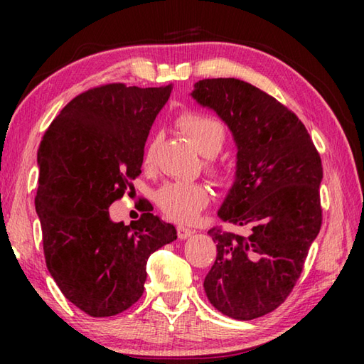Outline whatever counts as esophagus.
Returning a JSON list of instances; mask_svg holds the SVG:
<instances>
[{"mask_svg":"<svg viewBox=\"0 0 364 364\" xmlns=\"http://www.w3.org/2000/svg\"><path fill=\"white\" fill-rule=\"evenodd\" d=\"M176 231H178V237H180V239H188V237H191L192 235L196 233L194 230H191L188 227H183V225H178Z\"/></svg>","mask_w":364,"mask_h":364,"instance_id":"esophagus-1","label":"esophagus"}]
</instances>
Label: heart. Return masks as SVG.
I'll list each match as a JSON object with an SVG mask.
<instances>
[{"mask_svg":"<svg viewBox=\"0 0 364 364\" xmlns=\"http://www.w3.org/2000/svg\"><path fill=\"white\" fill-rule=\"evenodd\" d=\"M180 127L184 129L196 149L208 158L206 172L214 178L223 176V167L213 159L225 144V128L219 120L202 112L184 114L180 119ZM156 141L150 139L144 151V161L150 162L154 154ZM158 205L168 218L178 222H192L197 219L200 211L210 203V192L200 183L176 181L168 183L158 196Z\"/></svg>","mask_w":364,"mask_h":364,"instance_id":"1","label":"heart"}]
</instances>
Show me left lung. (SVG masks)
I'll use <instances>...</instances> for the list:
<instances>
[{"mask_svg": "<svg viewBox=\"0 0 364 364\" xmlns=\"http://www.w3.org/2000/svg\"><path fill=\"white\" fill-rule=\"evenodd\" d=\"M191 97L235 137V181L218 215L245 230L208 231L218 257L203 288L215 310L252 321L289 296L319 233L321 158L297 115L249 82L202 80Z\"/></svg>", "mask_w": 364, "mask_h": 364, "instance_id": "8db88e82", "label": "left lung"}]
</instances>
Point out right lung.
Listing matches in <instances>:
<instances>
[{
  "label": "right lung",
  "instance_id": "1",
  "mask_svg": "<svg viewBox=\"0 0 364 364\" xmlns=\"http://www.w3.org/2000/svg\"><path fill=\"white\" fill-rule=\"evenodd\" d=\"M170 90L90 89L63 107L38 146L36 211L46 267L65 299L94 318L136 304L149 257L176 239L172 223L150 210L129 225L107 211L141 173L146 137Z\"/></svg>",
  "mask_w": 364,
  "mask_h": 364
}]
</instances>
